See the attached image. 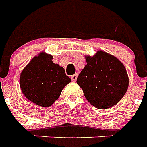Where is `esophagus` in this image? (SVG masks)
I'll use <instances>...</instances> for the list:
<instances>
[{
  "label": "esophagus",
  "mask_w": 147,
  "mask_h": 147,
  "mask_svg": "<svg viewBox=\"0 0 147 147\" xmlns=\"http://www.w3.org/2000/svg\"><path fill=\"white\" fill-rule=\"evenodd\" d=\"M77 77H78V74H74L72 76H71V79L72 81H76Z\"/></svg>",
  "instance_id": "34e87169"
}]
</instances>
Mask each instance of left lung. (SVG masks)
Returning <instances> with one entry per match:
<instances>
[{
  "mask_svg": "<svg viewBox=\"0 0 147 147\" xmlns=\"http://www.w3.org/2000/svg\"><path fill=\"white\" fill-rule=\"evenodd\" d=\"M87 64L76 83L86 100L96 108L108 109L117 105L127 90L129 79L123 63L102 50L85 57Z\"/></svg>",
  "mask_w": 147,
  "mask_h": 147,
  "instance_id": "left-lung-1",
  "label": "left lung"
}]
</instances>
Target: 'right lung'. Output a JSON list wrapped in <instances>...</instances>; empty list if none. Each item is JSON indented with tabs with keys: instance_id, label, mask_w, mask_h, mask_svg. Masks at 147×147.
I'll return each instance as SVG.
<instances>
[{
	"instance_id": "1",
	"label": "right lung",
	"mask_w": 147,
	"mask_h": 147,
	"mask_svg": "<svg viewBox=\"0 0 147 147\" xmlns=\"http://www.w3.org/2000/svg\"><path fill=\"white\" fill-rule=\"evenodd\" d=\"M53 56L45 52L31 59L21 71L20 86L22 93L34 104L49 107L61 95L71 82L64 67L53 62Z\"/></svg>"
}]
</instances>
